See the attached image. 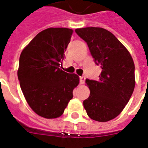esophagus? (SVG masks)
Instances as JSON below:
<instances>
[{
  "instance_id": "esophagus-1",
  "label": "esophagus",
  "mask_w": 148,
  "mask_h": 148,
  "mask_svg": "<svg viewBox=\"0 0 148 148\" xmlns=\"http://www.w3.org/2000/svg\"><path fill=\"white\" fill-rule=\"evenodd\" d=\"M85 77H84V76H82V77H80V84L83 85V84L85 83Z\"/></svg>"
}]
</instances>
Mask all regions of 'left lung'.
<instances>
[{"instance_id": "left-lung-1", "label": "left lung", "mask_w": 148, "mask_h": 148, "mask_svg": "<svg viewBox=\"0 0 148 148\" xmlns=\"http://www.w3.org/2000/svg\"><path fill=\"white\" fill-rule=\"evenodd\" d=\"M88 45L96 65L102 69L99 80H85L90 96L83 105L90 119L108 121L124 109L135 87V66L126 48L114 35L100 27L75 29Z\"/></svg>"}]
</instances>
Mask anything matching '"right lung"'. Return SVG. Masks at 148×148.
<instances>
[{
    "label": "right lung",
    "instance_id": "obj_1",
    "mask_svg": "<svg viewBox=\"0 0 148 148\" xmlns=\"http://www.w3.org/2000/svg\"><path fill=\"white\" fill-rule=\"evenodd\" d=\"M73 29L48 28L36 35L21 52L18 78L24 97L35 113L56 119L73 98L79 77L60 68Z\"/></svg>",
    "mask_w": 148,
    "mask_h": 148
}]
</instances>
